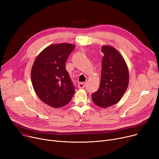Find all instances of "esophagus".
Instances as JSON below:
<instances>
[{
	"mask_svg": "<svg viewBox=\"0 0 159 159\" xmlns=\"http://www.w3.org/2000/svg\"><path fill=\"white\" fill-rule=\"evenodd\" d=\"M86 86V83L85 82H80L78 84V88L79 89H82V88H84Z\"/></svg>",
	"mask_w": 159,
	"mask_h": 159,
	"instance_id": "34e87169",
	"label": "esophagus"
}]
</instances>
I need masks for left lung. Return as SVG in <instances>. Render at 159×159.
Instances as JSON below:
<instances>
[{
	"mask_svg": "<svg viewBox=\"0 0 159 159\" xmlns=\"http://www.w3.org/2000/svg\"><path fill=\"white\" fill-rule=\"evenodd\" d=\"M101 79L97 91L91 95L92 101L99 107L106 108L119 102L129 84L128 66L121 54L109 45L102 46Z\"/></svg>",
	"mask_w": 159,
	"mask_h": 159,
	"instance_id": "obj_1",
	"label": "left lung"
}]
</instances>
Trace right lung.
<instances>
[{
    "instance_id": "right-lung-1",
    "label": "right lung",
    "mask_w": 159,
    "mask_h": 159,
    "mask_svg": "<svg viewBox=\"0 0 159 159\" xmlns=\"http://www.w3.org/2000/svg\"><path fill=\"white\" fill-rule=\"evenodd\" d=\"M75 46L53 44L44 49L33 64L31 79L38 97L47 105L59 108L71 100L75 88L66 70V62Z\"/></svg>"
}]
</instances>
